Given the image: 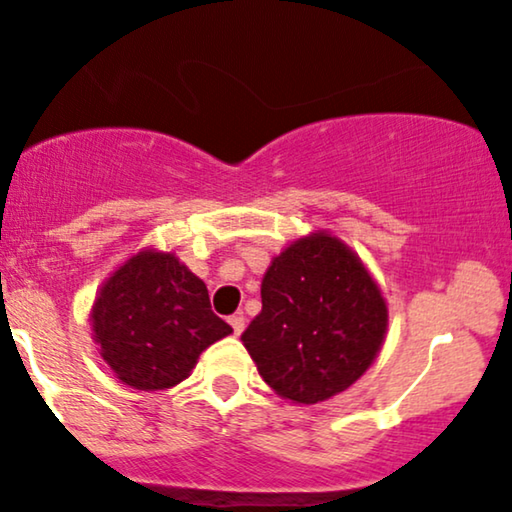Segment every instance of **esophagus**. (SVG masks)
Here are the masks:
<instances>
[{"instance_id": "34e87169", "label": "esophagus", "mask_w": 512, "mask_h": 512, "mask_svg": "<svg viewBox=\"0 0 512 512\" xmlns=\"http://www.w3.org/2000/svg\"><path fill=\"white\" fill-rule=\"evenodd\" d=\"M229 324L233 326V334H236V336L243 334V329H245V317H243V312H236V315H231V317H229Z\"/></svg>"}]
</instances>
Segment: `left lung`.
<instances>
[{"instance_id":"left-lung-1","label":"left lung","mask_w":512,"mask_h":512,"mask_svg":"<svg viewBox=\"0 0 512 512\" xmlns=\"http://www.w3.org/2000/svg\"><path fill=\"white\" fill-rule=\"evenodd\" d=\"M389 329L379 283L329 231L295 238L262 279V312L240 341L269 389L315 405L353 386L377 360Z\"/></svg>"}]
</instances>
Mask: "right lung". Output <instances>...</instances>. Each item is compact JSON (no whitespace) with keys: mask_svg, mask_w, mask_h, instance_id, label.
Wrapping results in <instances>:
<instances>
[{"mask_svg":"<svg viewBox=\"0 0 512 512\" xmlns=\"http://www.w3.org/2000/svg\"><path fill=\"white\" fill-rule=\"evenodd\" d=\"M90 329L114 377L138 391L181 384L202 350L233 334L212 312L205 281L159 248L138 250L104 279Z\"/></svg>","mask_w":512,"mask_h":512,"instance_id":"1","label":"right lung"}]
</instances>
